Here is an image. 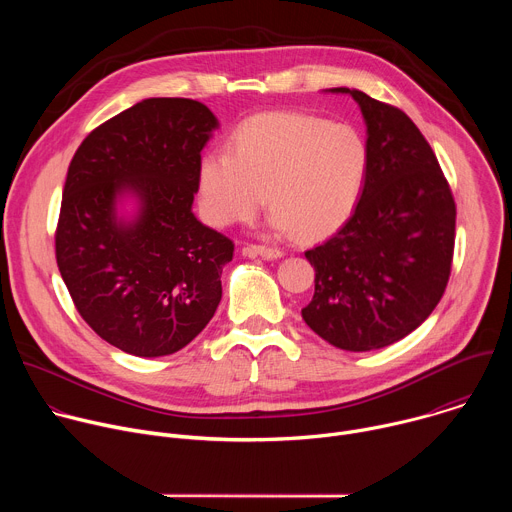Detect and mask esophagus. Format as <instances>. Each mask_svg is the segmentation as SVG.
I'll list each match as a JSON object with an SVG mask.
<instances>
[{
	"label": "esophagus",
	"instance_id": "34e87169",
	"mask_svg": "<svg viewBox=\"0 0 512 512\" xmlns=\"http://www.w3.org/2000/svg\"><path fill=\"white\" fill-rule=\"evenodd\" d=\"M243 253L247 257H263V259H279V257H283V251L273 249V247H265V245H247L243 249Z\"/></svg>",
	"mask_w": 512,
	"mask_h": 512
}]
</instances>
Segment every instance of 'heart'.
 Masks as SVG:
<instances>
[{
    "mask_svg": "<svg viewBox=\"0 0 512 512\" xmlns=\"http://www.w3.org/2000/svg\"><path fill=\"white\" fill-rule=\"evenodd\" d=\"M371 168L367 139L346 123L273 111L247 119L229 154H208L198 166V196L214 227L249 223L265 204L269 225L316 241L354 214Z\"/></svg>",
    "mask_w": 512,
    "mask_h": 512,
    "instance_id": "obj_1",
    "label": "heart"
}]
</instances>
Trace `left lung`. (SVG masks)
<instances>
[{
  "label": "left lung",
  "mask_w": 512,
  "mask_h": 512,
  "mask_svg": "<svg viewBox=\"0 0 512 512\" xmlns=\"http://www.w3.org/2000/svg\"><path fill=\"white\" fill-rule=\"evenodd\" d=\"M350 95L367 123L371 168L350 221L306 251L316 271L306 324L350 352L385 348L442 300L454 257L456 202L417 125L367 93Z\"/></svg>",
  "instance_id": "obj_1"
}]
</instances>
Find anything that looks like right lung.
<instances>
[{"instance_id":"right-lung-1","label":"right lung","mask_w":512,"mask_h":512,"mask_svg":"<svg viewBox=\"0 0 512 512\" xmlns=\"http://www.w3.org/2000/svg\"><path fill=\"white\" fill-rule=\"evenodd\" d=\"M216 127L198 101L145 99L93 129L68 166L56 263L83 320L127 354L178 352L221 302L235 245L192 212ZM127 195L131 219L116 212Z\"/></svg>"}]
</instances>
